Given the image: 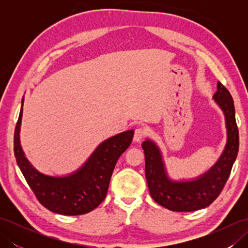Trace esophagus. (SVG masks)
<instances>
[{"instance_id": "1", "label": "esophagus", "mask_w": 248, "mask_h": 248, "mask_svg": "<svg viewBox=\"0 0 248 248\" xmlns=\"http://www.w3.org/2000/svg\"><path fill=\"white\" fill-rule=\"evenodd\" d=\"M146 135H147V132L144 128H136L134 131L133 140L135 143H138V141H140L141 140H143Z\"/></svg>"}]
</instances>
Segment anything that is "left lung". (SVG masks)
I'll return each mask as SVG.
<instances>
[{"label": "left lung", "mask_w": 248, "mask_h": 248, "mask_svg": "<svg viewBox=\"0 0 248 248\" xmlns=\"http://www.w3.org/2000/svg\"><path fill=\"white\" fill-rule=\"evenodd\" d=\"M213 98L223 109L227 127V144L215 165L193 181H171L167 177L161 152L152 140H145V173L149 192L156 203L171 211L192 212L211 204L227 182L239 151V130L235 121L233 100L222 83Z\"/></svg>", "instance_id": "obj_1"}]
</instances>
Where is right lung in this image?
<instances>
[{
  "label": "right lung",
  "instance_id": "1",
  "mask_svg": "<svg viewBox=\"0 0 248 248\" xmlns=\"http://www.w3.org/2000/svg\"><path fill=\"white\" fill-rule=\"evenodd\" d=\"M23 101L24 98L22 107ZM22 113L21 108L15 129L14 151L20 170L38 202L50 211L62 215H81L96 209L107 196L114 167L132 143L134 131H125L104 140L72 175L50 177L36 170L24 156L19 139Z\"/></svg>",
  "mask_w": 248,
  "mask_h": 248
}]
</instances>
